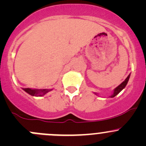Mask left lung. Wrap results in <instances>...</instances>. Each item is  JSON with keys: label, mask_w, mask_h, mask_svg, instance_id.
<instances>
[{"label": "left lung", "mask_w": 146, "mask_h": 146, "mask_svg": "<svg viewBox=\"0 0 146 146\" xmlns=\"http://www.w3.org/2000/svg\"><path fill=\"white\" fill-rule=\"evenodd\" d=\"M130 76H131V73H130V74L129 75V76H128V77L126 78V79H125L124 81L122 82L120 84V85H118V86L117 87V88H114V91H113L112 95H110V98H114V97H115L116 95H118V94L119 93V92H120L122 90H123V88H124L126 86V85H127L128 82H129V78H130ZM94 94H95V95H98V94L97 93V92H94Z\"/></svg>", "instance_id": "8db88e82"}]
</instances>
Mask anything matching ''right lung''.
<instances>
[{
	"label": "right lung",
	"mask_w": 146,
	"mask_h": 146,
	"mask_svg": "<svg viewBox=\"0 0 146 146\" xmlns=\"http://www.w3.org/2000/svg\"><path fill=\"white\" fill-rule=\"evenodd\" d=\"M24 91H25L29 95H32V96L35 97H42L46 95L47 92H50L53 89H42V90H38V89H31V88H24Z\"/></svg>",
	"instance_id": "right-lung-1"
}]
</instances>
